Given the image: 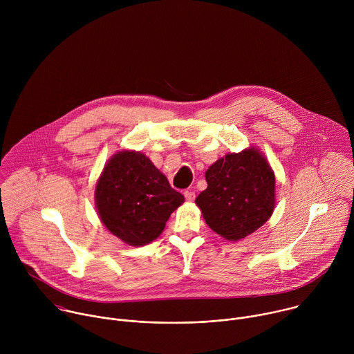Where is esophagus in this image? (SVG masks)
<instances>
[{
  "instance_id": "esophagus-1",
  "label": "esophagus",
  "mask_w": 354,
  "mask_h": 354,
  "mask_svg": "<svg viewBox=\"0 0 354 354\" xmlns=\"http://www.w3.org/2000/svg\"><path fill=\"white\" fill-rule=\"evenodd\" d=\"M185 198L187 200V201H193L194 200V197H196V193L193 192V190H185Z\"/></svg>"
}]
</instances>
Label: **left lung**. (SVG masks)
<instances>
[{
	"label": "left lung",
	"instance_id": "1",
	"mask_svg": "<svg viewBox=\"0 0 354 354\" xmlns=\"http://www.w3.org/2000/svg\"><path fill=\"white\" fill-rule=\"evenodd\" d=\"M207 189L196 197L206 224L228 241L261 228L276 206V178L257 147L230 153L206 171Z\"/></svg>",
	"mask_w": 354,
	"mask_h": 354
}]
</instances>
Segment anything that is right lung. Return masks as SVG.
Listing matches in <instances>:
<instances>
[{"label":"right lung","instance_id":"1","mask_svg":"<svg viewBox=\"0 0 354 354\" xmlns=\"http://www.w3.org/2000/svg\"><path fill=\"white\" fill-rule=\"evenodd\" d=\"M185 197L141 151L122 149L104 167L95 186V207L104 225L130 246L157 239Z\"/></svg>","mask_w":354,"mask_h":354}]
</instances>
